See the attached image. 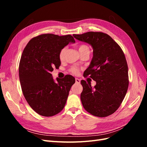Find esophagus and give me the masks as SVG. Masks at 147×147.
Listing matches in <instances>:
<instances>
[{"instance_id": "esophagus-1", "label": "esophagus", "mask_w": 147, "mask_h": 147, "mask_svg": "<svg viewBox=\"0 0 147 147\" xmlns=\"http://www.w3.org/2000/svg\"><path fill=\"white\" fill-rule=\"evenodd\" d=\"M75 82H76L77 83H80V79L76 78H75Z\"/></svg>"}]
</instances>
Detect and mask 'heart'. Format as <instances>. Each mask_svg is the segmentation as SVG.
I'll list each match as a JSON object with an SVG mask.
<instances>
[{
  "instance_id": "heart-1",
  "label": "heart",
  "mask_w": 147,
  "mask_h": 147,
  "mask_svg": "<svg viewBox=\"0 0 147 147\" xmlns=\"http://www.w3.org/2000/svg\"><path fill=\"white\" fill-rule=\"evenodd\" d=\"M78 50L80 53V55L85 51L90 52V48H89L86 45H84V44H80V45H79L78 47ZM65 53V48H63L60 51L59 54V58L61 61H63L64 59ZM79 70H80L77 67H71L70 69V72L74 75L78 74L79 72Z\"/></svg>"
}]
</instances>
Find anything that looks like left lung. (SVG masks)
<instances>
[{"mask_svg": "<svg viewBox=\"0 0 147 147\" xmlns=\"http://www.w3.org/2000/svg\"><path fill=\"white\" fill-rule=\"evenodd\" d=\"M80 41L92 47L93 57L83 76H90L96 84L82 80L80 99L84 109L96 117H105L115 112L126 96L129 86L128 67L118 44L108 34L88 32L74 34Z\"/></svg>", "mask_w": 147, "mask_h": 147, "instance_id": "left-lung-1", "label": "left lung"}]
</instances>
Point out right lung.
<instances>
[{
  "instance_id": "obj_1",
  "label": "right lung",
  "mask_w": 147,
  "mask_h": 147,
  "mask_svg": "<svg viewBox=\"0 0 147 147\" xmlns=\"http://www.w3.org/2000/svg\"><path fill=\"white\" fill-rule=\"evenodd\" d=\"M70 42L71 35L44 34L32 38L24 48L19 65L21 86L26 101L35 112L52 117L64 109L69 91L75 82L72 75L55 82L51 74L61 65L60 51Z\"/></svg>"
}]
</instances>
